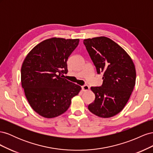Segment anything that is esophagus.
Wrapping results in <instances>:
<instances>
[{"label": "esophagus", "instance_id": "esophagus-1", "mask_svg": "<svg viewBox=\"0 0 153 153\" xmlns=\"http://www.w3.org/2000/svg\"><path fill=\"white\" fill-rule=\"evenodd\" d=\"M82 89L83 91H84V92L87 91L89 90V87L88 85H84V86L82 87Z\"/></svg>", "mask_w": 153, "mask_h": 153}]
</instances>
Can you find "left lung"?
Returning <instances> with one entry per match:
<instances>
[{"label": "left lung", "instance_id": "1", "mask_svg": "<svg viewBox=\"0 0 153 153\" xmlns=\"http://www.w3.org/2000/svg\"><path fill=\"white\" fill-rule=\"evenodd\" d=\"M84 44L97 73H104L102 85L91 87L95 100L88 109L100 117H113L130 98L136 81L135 65L126 51L106 37L85 39Z\"/></svg>", "mask_w": 153, "mask_h": 153}]
</instances>
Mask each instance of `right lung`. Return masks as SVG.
I'll list each match as a JSON object with an SVG mask.
<instances>
[{
  "label": "right lung",
  "mask_w": 153,
  "mask_h": 153,
  "mask_svg": "<svg viewBox=\"0 0 153 153\" xmlns=\"http://www.w3.org/2000/svg\"><path fill=\"white\" fill-rule=\"evenodd\" d=\"M79 39L52 38L32 48L23 62L21 82L32 108L41 116L53 118L68 109L82 89L63 77L67 61Z\"/></svg>",
  "instance_id": "right-lung-1"
}]
</instances>
